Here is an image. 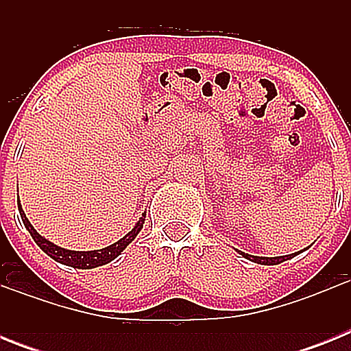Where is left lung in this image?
I'll use <instances>...</instances> for the list:
<instances>
[{"mask_svg":"<svg viewBox=\"0 0 351 351\" xmlns=\"http://www.w3.org/2000/svg\"><path fill=\"white\" fill-rule=\"evenodd\" d=\"M241 255L244 256V258L251 260V262H255V263H262V265H278V263L285 262V260L291 258V255H295V253H291V255H285V256H255V255H247V253H243L241 251Z\"/></svg>","mask_w":351,"mask_h":351,"instance_id":"left-lung-1","label":"left lung"}]
</instances>
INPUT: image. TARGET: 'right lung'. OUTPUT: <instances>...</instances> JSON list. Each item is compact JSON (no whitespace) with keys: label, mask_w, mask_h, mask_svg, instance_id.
Instances as JSON below:
<instances>
[{"label":"right lung","mask_w":351,"mask_h":351,"mask_svg":"<svg viewBox=\"0 0 351 351\" xmlns=\"http://www.w3.org/2000/svg\"><path fill=\"white\" fill-rule=\"evenodd\" d=\"M19 213H21V218H23L24 226H26L27 232L31 234L33 241L38 244L40 250H42L43 253H47V255L51 256L52 260H56V262L70 265V267L73 269H95V267H100V265H105V263L108 262H112L114 258H117V256L123 253V250L132 243L133 239L137 237L138 232L142 230V226H144V221H145V213H144L142 214V218L137 221V225L133 226L132 230H130L125 237L119 239L117 243L110 244V246L104 247V250L71 251V250H64V247L56 246L54 243H51V241H47L45 237H42V235L33 228L29 219L26 218V214H24L21 204H19Z\"/></svg>","instance_id":"1"}]
</instances>
